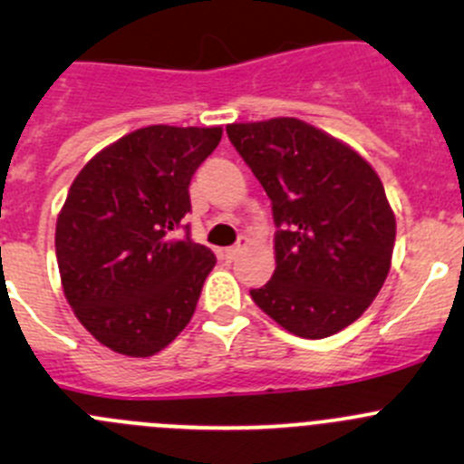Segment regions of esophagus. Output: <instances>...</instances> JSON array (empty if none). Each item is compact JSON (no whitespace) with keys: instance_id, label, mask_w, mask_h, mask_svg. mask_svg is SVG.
<instances>
[{"instance_id":"esophagus-1","label":"esophagus","mask_w":464,"mask_h":464,"mask_svg":"<svg viewBox=\"0 0 464 464\" xmlns=\"http://www.w3.org/2000/svg\"><path fill=\"white\" fill-rule=\"evenodd\" d=\"M246 245H249V240H246V237H240V240H237V245L227 246V249H224V258H227V260H233V258H236L237 254H240L242 249H245Z\"/></svg>"}]
</instances>
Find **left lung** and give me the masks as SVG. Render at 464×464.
I'll return each instance as SVG.
<instances>
[{
	"label": "left lung",
	"instance_id": "left-lung-1",
	"mask_svg": "<svg viewBox=\"0 0 464 464\" xmlns=\"http://www.w3.org/2000/svg\"><path fill=\"white\" fill-rule=\"evenodd\" d=\"M227 134L276 222V271L251 298L292 334H336L371 307L391 269L395 215L382 179L362 154L305 121L233 123Z\"/></svg>",
	"mask_w": 464,
	"mask_h": 464
}]
</instances>
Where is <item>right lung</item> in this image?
<instances>
[{
  "label": "right lung",
  "mask_w": 464,
  "mask_h": 464,
  "mask_svg": "<svg viewBox=\"0 0 464 464\" xmlns=\"http://www.w3.org/2000/svg\"><path fill=\"white\" fill-rule=\"evenodd\" d=\"M222 128L150 125L89 159L55 224V258L76 319L102 345L152 357L193 319L208 246L175 237L188 186Z\"/></svg>",
  "instance_id": "obj_1"
}]
</instances>
